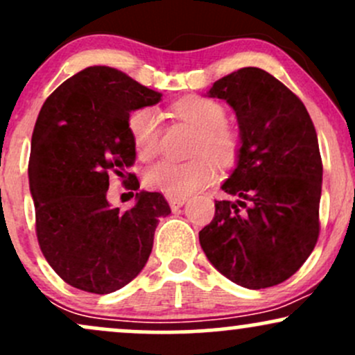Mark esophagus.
<instances>
[{"label":"esophagus","instance_id":"34e87169","mask_svg":"<svg viewBox=\"0 0 355 355\" xmlns=\"http://www.w3.org/2000/svg\"><path fill=\"white\" fill-rule=\"evenodd\" d=\"M168 203H170V209L178 210L185 205L187 198L185 197H172V198H168Z\"/></svg>","mask_w":355,"mask_h":355}]
</instances>
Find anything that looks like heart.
I'll list each match as a JSON object with an SVG mask.
<instances>
[{
    "label": "heart",
    "instance_id": "obj_1",
    "mask_svg": "<svg viewBox=\"0 0 355 355\" xmlns=\"http://www.w3.org/2000/svg\"><path fill=\"white\" fill-rule=\"evenodd\" d=\"M173 113L198 130L195 155L200 157L185 164L160 162L146 172V187L170 198L189 197L209 187L217 178V164L232 166L240 152L239 133L223 125L225 108L218 101L197 95L185 96L173 105ZM128 130L141 160L157 157L162 135V115L158 110L152 107L135 110L128 118Z\"/></svg>",
    "mask_w": 355,
    "mask_h": 355
}]
</instances>
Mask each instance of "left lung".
<instances>
[{
  "instance_id": "1",
  "label": "left lung",
  "mask_w": 355,
  "mask_h": 355,
  "mask_svg": "<svg viewBox=\"0 0 355 355\" xmlns=\"http://www.w3.org/2000/svg\"><path fill=\"white\" fill-rule=\"evenodd\" d=\"M207 95L237 115V166L215 202V217L198 234L207 259L245 288L282 284L302 267L319 239L322 160L307 108L260 68L215 81Z\"/></svg>"
}]
</instances>
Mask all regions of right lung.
Segmentation results:
<instances>
[{
    "label": "right lung",
    "instance_id": "add662e5",
    "mask_svg": "<svg viewBox=\"0 0 355 355\" xmlns=\"http://www.w3.org/2000/svg\"><path fill=\"white\" fill-rule=\"evenodd\" d=\"M162 100L110 67H88L60 85L40 110L31 137L30 190L36 237L53 270L71 287L110 294L140 274L152 254L164 195L138 191L121 211L108 203L110 173L140 183L128 168L135 145L130 113ZM126 182V180H125Z\"/></svg>",
    "mask_w": 355,
    "mask_h": 355
}]
</instances>
